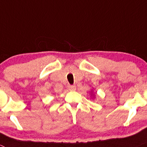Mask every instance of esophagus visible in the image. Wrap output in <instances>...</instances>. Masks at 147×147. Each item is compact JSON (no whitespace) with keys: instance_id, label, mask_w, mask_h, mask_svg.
I'll list each match as a JSON object with an SVG mask.
<instances>
[{"instance_id":"obj_1","label":"esophagus","mask_w":147,"mask_h":147,"mask_svg":"<svg viewBox=\"0 0 147 147\" xmlns=\"http://www.w3.org/2000/svg\"><path fill=\"white\" fill-rule=\"evenodd\" d=\"M68 88L70 91L76 90V86H74V85H69V86H68Z\"/></svg>"}]
</instances>
